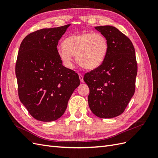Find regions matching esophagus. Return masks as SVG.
<instances>
[{
	"label": "esophagus",
	"instance_id": "1",
	"mask_svg": "<svg viewBox=\"0 0 158 158\" xmlns=\"http://www.w3.org/2000/svg\"><path fill=\"white\" fill-rule=\"evenodd\" d=\"M79 78H80V80L81 82H84V78H83V76L82 74H79Z\"/></svg>",
	"mask_w": 158,
	"mask_h": 158
}]
</instances>
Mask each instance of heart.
<instances>
[{
    "instance_id": "obj_1",
    "label": "heart",
    "mask_w": 158,
    "mask_h": 158,
    "mask_svg": "<svg viewBox=\"0 0 158 158\" xmlns=\"http://www.w3.org/2000/svg\"><path fill=\"white\" fill-rule=\"evenodd\" d=\"M63 44L57 47V52L69 69L73 67L74 55L82 67L94 70L102 64L108 51L106 38L97 33L86 31L71 35L66 38Z\"/></svg>"
}]
</instances>
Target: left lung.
Segmentation results:
<instances>
[{"label":"left lung","instance_id":"1","mask_svg":"<svg viewBox=\"0 0 158 158\" xmlns=\"http://www.w3.org/2000/svg\"><path fill=\"white\" fill-rule=\"evenodd\" d=\"M106 38L108 51L98 68L84 75L89 88L88 100L92 113L102 118L120 115L135 92L137 63L131 41L117 28L95 27Z\"/></svg>","mask_w":158,"mask_h":158}]
</instances>
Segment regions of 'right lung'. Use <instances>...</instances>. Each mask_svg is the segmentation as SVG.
Returning <instances> with one entry per match:
<instances>
[{"label": "right lung", "instance_id": "add662e5", "mask_svg": "<svg viewBox=\"0 0 158 158\" xmlns=\"http://www.w3.org/2000/svg\"><path fill=\"white\" fill-rule=\"evenodd\" d=\"M70 26L37 30L20 44L16 63L19 98L38 121L59 118L80 84L78 74L64 67L57 52L58 42Z\"/></svg>", "mask_w": 158, "mask_h": 158}]
</instances>
